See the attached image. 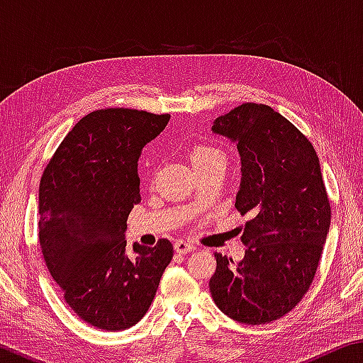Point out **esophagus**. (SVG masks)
I'll use <instances>...</instances> for the list:
<instances>
[{
    "label": "esophagus",
    "mask_w": 363,
    "mask_h": 363,
    "mask_svg": "<svg viewBox=\"0 0 363 363\" xmlns=\"http://www.w3.org/2000/svg\"><path fill=\"white\" fill-rule=\"evenodd\" d=\"M174 250L177 251V253H181V255H187V253H190V251H195L196 250V245L190 243V242H186V240H177L174 243Z\"/></svg>",
    "instance_id": "obj_1"
}]
</instances>
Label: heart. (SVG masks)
I'll return each instance as SVG.
<instances>
[{"mask_svg": "<svg viewBox=\"0 0 363 363\" xmlns=\"http://www.w3.org/2000/svg\"><path fill=\"white\" fill-rule=\"evenodd\" d=\"M190 163L195 168L205 167H225V153L216 145L201 144L196 145L190 153Z\"/></svg>", "mask_w": 363, "mask_h": 363, "instance_id": "heart-1", "label": "heart"}]
</instances>
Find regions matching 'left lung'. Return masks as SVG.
<instances>
[{"instance_id": "obj_1", "label": "left lung", "mask_w": 363, "mask_h": 363, "mask_svg": "<svg viewBox=\"0 0 363 363\" xmlns=\"http://www.w3.org/2000/svg\"><path fill=\"white\" fill-rule=\"evenodd\" d=\"M213 133L237 144L242 181L235 208L248 214L245 257L220 253L210 279L214 303L233 320L264 325L288 314L309 290L330 229L320 163L303 133L264 104L220 115Z\"/></svg>"}]
</instances>
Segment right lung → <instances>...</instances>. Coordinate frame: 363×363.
Returning a JSON list of instances; mask_svg holds the SVG:
<instances>
[{
	"label": "right lung",
	"mask_w": 363,
	"mask_h": 363,
	"mask_svg": "<svg viewBox=\"0 0 363 363\" xmlns=\"http://www.w3.org/2000/svg\"><path fill=\"white\" fill-rule=\"evenodd\" d=\"M169 115L102 108L83 116L49 160L40 182L38 237L52 279L75 314L106 331L131 328L149 311L173 245L134 243L126 220L140 201L138 162Z\"/></svg>",
	"instance_id": "obj_1"
}]
</instances>
